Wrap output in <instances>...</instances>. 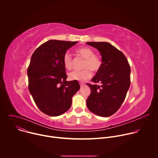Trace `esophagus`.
Wrapping results in <instances>:
<instances>
[{"mask_svg":"<svg viewBox=\"0 0 158 158\" xmlns=\"http://www.w3.org/2000/svg\"><path fill=\"white\" fill-rule=\"evenodd\" d=\"M80 85H81V87H83L84 85V84L82 83V82H80Z\"/></svg>","mask_w":158,"mask_h":158,"instance_id":"34e87169","label":"esophagus"}]
</instances>
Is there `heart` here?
Returning a JSON list of instances; mask_svg holds the SVG:
<instances>
[{"label": "heart", "mask_w": 158, "mask_h": 158, "mask_svg": "<svg viewBox=\"0 0 158 158\" xmlns=\"http://www.w3.org/2000/svg\"><path fill=\"white\" fill-rule=\"evenodd\" d=\"M77 54L84 59L82 63V71H73L69 74L71 80L77 81H84L91 77V71L93 73L98 72L102 67V61L100 56L94 54L93 50L88 47L83 46L76 51ZM63 64L65 68L71 69L73 67V59L71 56L66 52L63 57Z\"/></svg>", "instance_id": "obj_1"}]
</instances>
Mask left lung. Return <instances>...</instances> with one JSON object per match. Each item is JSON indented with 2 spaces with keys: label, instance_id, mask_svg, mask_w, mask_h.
<instances>
[{
  "label": "left lung",
  "instance_id": "1",
  "mask_svg": "<svg viewBox=\"0 0 158 158\" xmlns=\"http://www.w3.org/2000/svg\"><path fill=\"white\" fill-rule=\"evenodd\" d=\"M102 56L100 70L92 79L94 84L87 83L91 92L87 99L90 111L101 117L114 114L123 103L131 84V68L124 54L106 42H89Z\"/></svg>",
  "mask_w": 158,
  "mask_h": 158
}]
</instances>
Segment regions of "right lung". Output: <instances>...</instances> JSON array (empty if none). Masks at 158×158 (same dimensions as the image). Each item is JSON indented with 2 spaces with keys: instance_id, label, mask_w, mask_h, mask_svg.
Segmentation results:
<instances>
[{
  "instance_id": "1",
  "label": "right lung",
  "mask_w": 158,
  "mask_h": 158,
  "mask_svg": "<svg viewBox=\"0 0 158 158\" xmlns=\"http://www.w3.org/2000/svg\"><path fill=\"white\" fill-rule=\"evenodd\" d=\"M77 42L49 40L36 49L27 69L29 90L44 114L57 116L68 110L80 89L76 81H66L63 64L66 51Z\"/></svg>"
}]
</instances>
